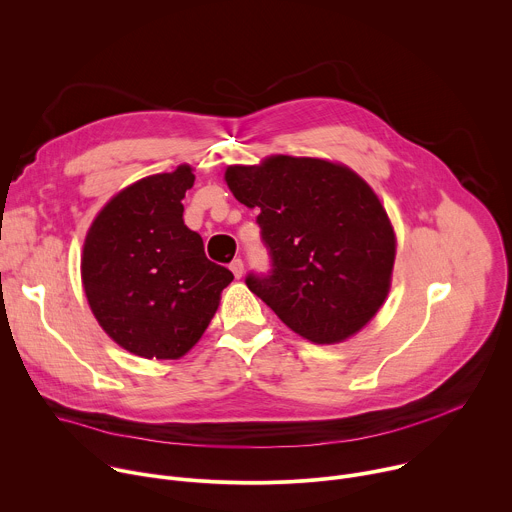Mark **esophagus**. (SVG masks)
Wrapping results in <instances>:
<instances>
[{"label":"esophagus","mask_w":512,"mask_h":512,"mask_svg":"<svg viewBox=\"0 0 512 512\" xmlns=\"http://www.w3.org/2000/svg\"><path fill=\"white\" fill-rule=\"evenodd\" d=\"M229 267H231V271H233V275H235L237 279H241V277H243V269H245V265H243V261H241V259H235Z\"/></svg>","instance_id":"obj_1"}]
</instances>
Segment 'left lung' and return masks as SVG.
I'll use <instances>...</instances> for the list:
<instances>
[{
  "mask_svg": "<svg viewBox=\"0 0 512 512\" xmlns=\"http://www.w3.org/2000/svg\"><path fill=\"white\" fill-rule=\"evenodd\" d=\"M233 196L259 208L273 261L247 287L277 318L314 344H338L383 308L393 281L397 237L375 190L354 170L322 158L273 154L229 166Z\"/></svg>",
  "mask_w": 512,
  "mask_h": 512,
  "instance_id": "left-lung-1",
  "label": "left lung"
}]
</instances>
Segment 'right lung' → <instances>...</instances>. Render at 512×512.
Wrapping results in <instances>:
<instances>
[{"instance_id":"obj_1","label":"right lung","mask_w":512,"mask_h":512,"mask_svg":"<svg viewBox=\"0 0 512 512\" xmlns=\"http://www.w3.org/2000/svg\"><path fill=\"white\" fill-rule=\"evenodd\" d=\"M192 184L188 164L145 176L97 212L85 237L81 281L91 312L113 342L141 358H182L233 281L184 225L182 198Z\"/></svg>"}]
</instances>
